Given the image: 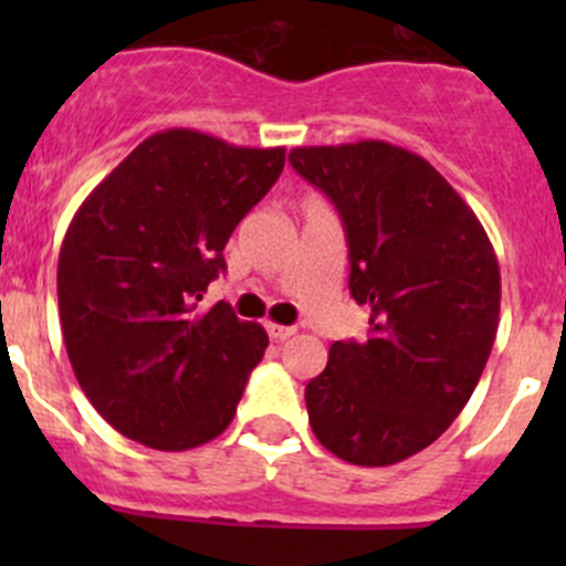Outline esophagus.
Returning <instances> with one entry per match:
<instances>
[{"label": "esophagus", "instance_id": "1", "mask_svg": "<svg viewBox=\"0 0 566 566\" xmlns=\"http://www.w3.org/2000/svg\"><path fill=\"white\" fill-rule=\"evenodd\" d=\"M295 334L293 325H276V323H268V336H271L273 342H284L290 339V336Z\"/></svg>", "mask_w": 566, "mask_h": 566}]
</instances>
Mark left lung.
<instances>
[{
  "instance_id": "1",
  "label": "left lung",
  "mask_w": 566,
  "mask_h": 566,
  "mask_svg": "<svg viewBox=\"0 0 566 566\" xmlns=\"http://www.w3.org/2000/svg\"><path fill=\"white\" fill-rule=\"evenodd\" d=\"M290 164L339 210L350 295L367 342H334L306 384L317 441L353 465L430 447L471 399L501 310V273L476 213L416 153L367 139L295 147Z\"/></svg>"
}]
</instances>
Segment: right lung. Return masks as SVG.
<instances>
[{
	"label": "right lung",
	"mask_w": 566,
	"mask_h": 566,
	"mask_svg": "<svg viewBox=\"0 0 566 566\" xmlns=\"http://www.w3.org/2000/svg\"><path fill=\"white\" fill-rule=\"evenodd\" d=\"M282 169L284 147L169 128L73 216L56 265L67 358L93 408L130 441L182 452L230 427L268 334L224 301H199Z\"/></svg>",
	"instance_id": "right-lung-1"
}]
</instances>
